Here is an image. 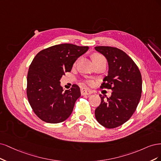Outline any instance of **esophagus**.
<instances>
[{
	"mask_svg": "<svg viewBox=\"0 0 161 161\" xmlns=\"http://www.w3.org/2000/svg\"><path fill=\"white\" fill-rule=\"evenodd\" d=\"M92 94V91L90 90L89 88H87V87H84V88H82L81 90V94L82 96H86V95H90Z\"/></svg>",
	"mask_w": 161,
	"mask_h": 161,
	"instance_id": "34e87169",
	"label": "esophagus"
}]
</instances>
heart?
I'll return each instance as SVG.
<instances>
[{"label":"heart","mask_w":161,"mask_h":161,"mask_svg":"<svg viewBox=\"0 0 161 161\" xmlns=\"http://www.w3.org/2000/svg\"><path fill=\"white\" fill-rule=\"evenodd\" d=\"M92 61H98V60H100L102 59H105L100 54V53H95L92 55ZM87 83H90V81H87Z\"/></svg>","instance_id":"b5f03b06"}]
</instances>
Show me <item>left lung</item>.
<instances>
[{
    "mask_svg": "<svg viewBox=\"0 0 161 161\" xmlns=\"http://www.w3.org/2000/svg\"><path fill=\"white\" fill-rule=\"evenodd\" d=\"M105 56L108 74L100 88L112 90L110 97L100 95L101 103L95 110L97 121L107 128L127 122L135 112L141 97L142 76L138 66L123 51L108 46L95 47Z\"/></svg>",
    "mask_w": 161,
    "mask_h": 161,
    "instance_id": "left-lung-1",
    "label": "left lung"
}]
</instances>
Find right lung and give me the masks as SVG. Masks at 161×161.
<instances>
[{
    "mask_svg": "<svg viewBox=\"0 0 161 161\" xmlns=\"http://www.w3.org/2000/svg\"><path fill=\"white\" fill-rule=\"evenodd\" d=\"M89 47L64 43L39 52L31 64L27 74V95L33 112L41 120L57 124L65 121L81 96L79 86L63 90L61 77L71 70L76 59Z\"/></svg>",
    "mask_w": 161,
    "mask_h": 161,
    "instance_id": "obj_1",
    "label": "right lung"
}]
</instances>
